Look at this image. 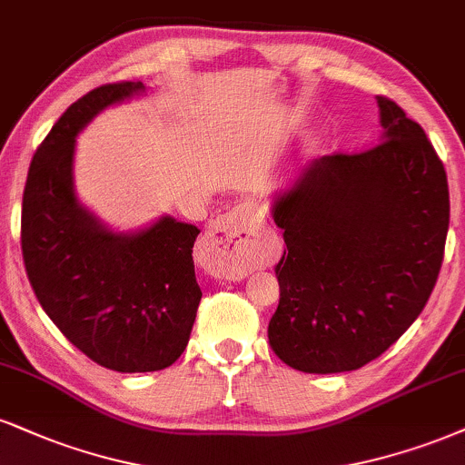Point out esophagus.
<instances>
[{"label": "esophagus", "mask_w": 465, "mask_h": 465, "mask_svg": "<svg viewBox=\"0 0 465 465\" xmlns=\"http://www.w3.org/2000/svg\"><path fill=\"white\" fill-rule=\"evenodd\" d=\"M204 250L217 254V269L226 278H243L265 261L256 215L250 204H237L209 226L204 237Z\"/></svg>", "instance_id": "obj_1"}]
</instances>
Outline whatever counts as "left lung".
<instances>
[{
  "label": "left lung",
  "instance_id": "8db88e82",
  "mask_svg": "<svg viewBox=\"0 0 465 465\" xmlns=\"http://www.w3.org/2000/svg\"><path fill=\"white\" fill-rule=\"evenodd\" d=\"M380 142L312 159L272 196L284 231L269 342L303 372H345L397 342L431 295L449 232V181L427 134L377 96Z\"/></svg>",
  "mask_w": 465,
  "mask_h": 465
}]
</instances>
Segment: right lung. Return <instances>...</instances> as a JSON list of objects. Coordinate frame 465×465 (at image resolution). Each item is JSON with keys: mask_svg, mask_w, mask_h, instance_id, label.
Returning <instances> with one entry per match:
<instances>
[{"mask_svg": "<svg viewBox=\"0 0 465 465\" xmlns=\"http://www.w3.org/2000/svg\"><path fill=\"white\" fill-rule=\"evenodd\" d=\"M146 90L142 82L110 84L73 103L34 154L21 209L23 261L40 306L79 351L118 372L174 364L203 297L193 223L162 215L114 231L74 192L77 135Z\"/></svg>", "mask_w": 465, "mask_h": 465, "instance_id": "1", "label": "right lung"}]
</instances>
